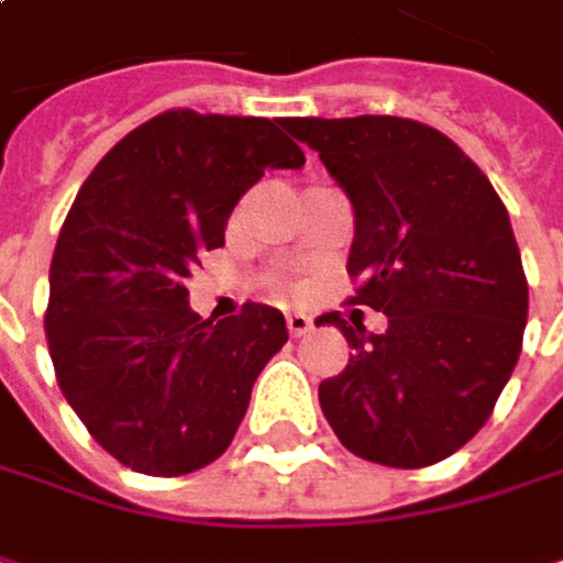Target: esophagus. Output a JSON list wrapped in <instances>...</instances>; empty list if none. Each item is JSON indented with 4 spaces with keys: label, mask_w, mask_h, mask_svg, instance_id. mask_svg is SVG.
Here are the masks:
<instances>
[{
    "label": "esophagus",
    "mask_w": 563,
    "mask_h": 563,
    "mask_svg": "<svg viewBox=\"0 0 563 563\" xmlns=\"http://www.w3.org/2000/svg\"><path fill=\"white\" fill-rule=\"evenodd\" d=\"M286 329H289L292 335H306V332L312 329V319H309L306 312H286Z\"/></svg>",
    "instance_id": "1"
}]
</instances>
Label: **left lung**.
Instances as JSON below:
<instances>
[{"instance_id":"8db88e82","label":"left lung","mask_w":563,"mask_h":563,"mask_svg":"<svg viewBox=\"0 0 563 563\" xmlns=\"http://www.w3.org/2000/svg\"><path fill=\"white\" fill-rule=\"evenodd\" d=\"M355 211L349 302L388 316L382 335L325 312L349 365L319 404L362 460L420 470L470 443L511 378L528 322V280L506 205L440 130L404 117H299Z\"/></svg>"}]
</instances>
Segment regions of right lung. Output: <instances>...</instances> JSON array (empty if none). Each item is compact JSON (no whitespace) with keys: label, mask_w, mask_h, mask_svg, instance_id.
Listing matches in <instances>:
<instances>
[{"label":"right lung","mask_w":563,"mask_h":563,"mask_svg":"<svg viewBox=\"0 0 563 563\" xmlns=\"http://www.w3.org/2000/svg\"><path fill=\"white\" fill-rule=\"evenodd\" d=\"M289 120L166 110L80 185L52 257L48 352L90 437L146 476H185L234 440L251 388L289 339L280 309L201 319L185 280L224 244L241 195L299 169Z\"/></svg>","instance_id":"add662e5"}]
</instances>
